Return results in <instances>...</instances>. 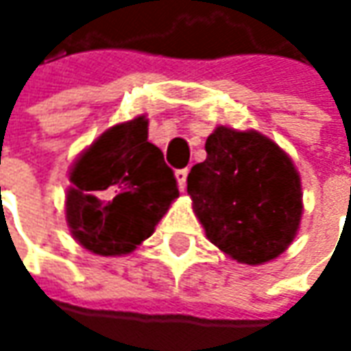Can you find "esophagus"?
I'll list each match as a JSON object with an SVG mask.
<instances>
[{"label": "esophagus", "mask_w": 351, "mask_h": 351, "mask_svg": "<svg viewBox=\"0 0 351 351\" xmlns=\"http://www.w3.org/2000/svg\"><path fill=\"white\" fill-rule=\"evenodd\" d=\"M176 180H178L180 189L185 191V185H187V169H178V171H176Z\"/></svg>", "instance_id": "34e87169"}]
</instances>
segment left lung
Wrapping results in <instances>:
<instances>
[{"instance_id": "1", "label": "left lung", "mask_w": 351, "mask_h": 351, "mask_svg": "<svg viewBox=\"0 0 351 351\" xmlns=\"http://www.w3.org/2000/svg\"><path fill=\"white\" fill-rule=\"evenodd\" d=\"M207 160L187 176L205 234L240 263L260 265L289 248L303 215L301 178L276 142L256 130L217 127Z\"/></svg>"}]
</instances>
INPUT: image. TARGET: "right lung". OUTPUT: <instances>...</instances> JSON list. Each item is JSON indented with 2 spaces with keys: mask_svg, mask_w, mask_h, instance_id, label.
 Masks as SVG:
<instances>
[{
  "mask_svg": "<svg viewBox=\"0 0 351 351\" xmlns=\"http://www.w3.org/2000/svg\"><path fill=\"white\" fill-rule=\"evenodd\" d=\"M66 221L72 236L97 256L130 254L154 232L180 195L162 150L148 142V119L105 130L70 169Z\"/></svg>",
  "mask_w": 351,
  "mask_h": 351,
  "instance_id": "add662e5",
  "label": "right lung"
}]
</instances>
